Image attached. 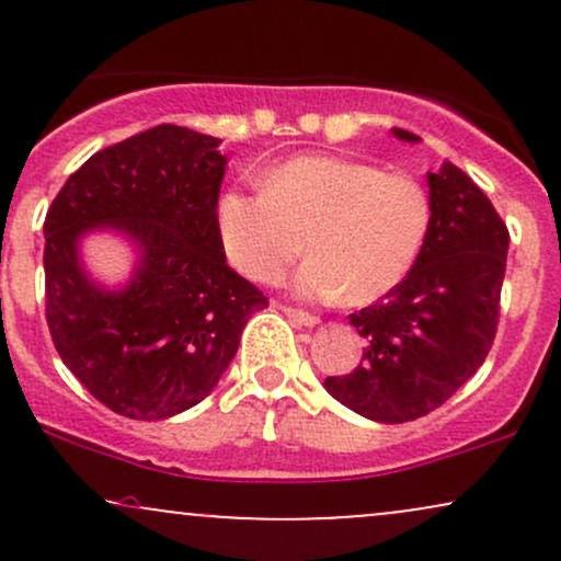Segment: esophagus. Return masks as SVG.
Returning a JSON list of instances; mask_svg holds the SVG:
<instances>
[{
    "label": "esophagus",
    "instance_id": "obj_1",
    "mask_svg": "<svg viewBox=\"0 0 561 561\" xmlns=\"http://www.w3.org/2000/svg\"><path fill=\"white\" fill-rule=\"evenodd\" d=\"M282 311H285L287 317L293 319L295 324H300V327H317L319 324V317H313V313H308V311H300V308L282 306Z\"/></svg>",
    "mask_w": 561,
    "mask_h": 561
}]
</instances>
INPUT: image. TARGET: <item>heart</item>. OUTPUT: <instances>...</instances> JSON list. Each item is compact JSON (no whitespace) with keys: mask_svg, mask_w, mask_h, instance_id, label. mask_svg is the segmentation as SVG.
<instances>
[{"mask_svg":"<svg viewBox=\"0 0 561 561\" xmlns=\"http://www.w3.org/2000/svg\"><path fill=\"white\" fill-rule=\"evenodd\" d=\"M433 227V199L411 173L340 156H298L263 173V192L218 199L229 261L255 282H276L306 250L295 276L302 298L375 302L414 268Z\"/></svg>","mask_w":561,"mask_h":561,"instance_id":"1","label":"heart"}]
</instances>
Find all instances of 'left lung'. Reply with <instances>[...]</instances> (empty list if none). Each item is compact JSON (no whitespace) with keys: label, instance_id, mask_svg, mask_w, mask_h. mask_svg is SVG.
<instances>
[{"label":"left lung","instance_id":"1","mask_svg":"<svg viewBox=\"0 0 561 561\" xmlns=\"http://www.w3.org/2000/svg\"><path fill=\"white\" fill-rule=\"evenodd\" d=\"M398 139L420 137L392 128ZM433 227L414 268L375 306L351 313L362 364L327 377L332 398L366 420L401 424L435 411L485 362L495 340L508 229L465 171L427 173Z\"/></svg>","mask_w":561,"mask_h":561}]
</instances>
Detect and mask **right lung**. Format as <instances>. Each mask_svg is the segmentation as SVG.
<instances>
[{
  "label": "right lung",
  "instance_id": "1",
  "mask_svg": "<svg viewBox=\"0 0 561 561\" xmlns=\"http://www.w3.org/2000/svg\"><path fill=\"white\" fill-rule=\"evenodd\" d=\"M218 139L160 124L94 152L44 221L47 324L62 364L100 403L156 422L203 401L268 298L227 263ZM115 228L140 248L124 290L82 272L78 240Z\"/></svg>",
  "mask_w": 561,
  "mask_h": 561
}]
</instances>
